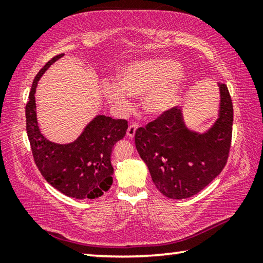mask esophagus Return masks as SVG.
Wrapping results in <instances>:
<instances>
[{
  "instance_id": "obj_1",
  "label": "esophagus",
  "mask_w": 263,
  "mask_h": 263,
  "mask_svg": "<svg viewBox=\"0 0 263 263\" xmlns=\"http://www.w3.org/2000/svg\"><path fill=\"white\" fill-rule=\"evenodd\" d=\"M137 128H138V124H136V123L130 124V125H128V127H127V131H126L127 136L130 137V138H133V137H135Z\"/></svg>"
}]
</instances>
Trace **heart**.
Returning a JSON list of instances; mask_svg holds the SVG:
<instances>
[{"instance_id": "1", "label": "heart", "mask_w": 263, "mask_h": 263, "mask_svg": "<svg viewBox=\"0 0 263 263\" xmlns=\"http://www.w3.org/2000/svg\"><path fill=\"white\" fill-rule=\"evenodd\" d=\"M117 83L105 82L103 94L119 109L130 108L127 96L140 99L149 116H161L174 108L183 92L186 77L179 62L168 58L132 61L117 72Z\"/></svg>"}]
</instances>
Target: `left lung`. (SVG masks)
I'll list each match as a JSON object with an SVG mask.
<instances>
[{
	"label": "left lung",
	"instance_id": "1",
	"mask_svg": "<svg viewBox=\"0 0 263 263\" xmlns=\"http://www.w3.org/2000/svg\"><path fill=\"white\" fill-rule=\"evenodd\" d=\"M220 89V111L208 132L185 127L181 110L174 108L137 128L138 153L147 164L155 186L173 199L191 197L220 174L228 162L232 140L233 104L228 86Z\"/></svg>",
	"mask_w": 263,
	"mask_h": 263
}]
</instances>
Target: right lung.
<instances>
[{"instance_id":"right-lung-1","label":"right lung","mask_w":263,"mask_h":263,"mask_svg":"<svg viewBox=\"0 0 263 263\" xmlns=\"http://www.w3.org/2000/svg\"><path fill=\"white\" fill-rule=\"evenodd\" d=\"M62 55L64 53L53 57L35 75L25 106L26 132L35 166L48 183L68 197L95 199L112 184L111 152L125 136L127 121L97 116L77 140L67 145L44 138L35 115V87L44 72Z\"/></svg>"}]
</instances>
